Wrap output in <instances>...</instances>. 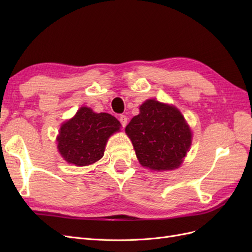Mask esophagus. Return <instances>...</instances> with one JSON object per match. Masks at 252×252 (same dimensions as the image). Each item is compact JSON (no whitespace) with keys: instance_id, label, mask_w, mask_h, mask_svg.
<instances>
[{"instance_id":"obj_1","label":"esophagus","mask_w":252,"mask_h":252,"mask_svg":"<svg viewBox=\"0 0 252 252\" xmlns=\"http://www.w3.org/2000/svg\"><path fill=\"white\" fill-rule=\"evenodd\" d=\"M119 120H120L121 124H122V126H123V127H125L127 125V117L124 116V114H122V116H120Z\"/></svg>"}]
</instances>
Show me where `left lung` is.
Masks as SVG:
<instances>
[{
	"mask_svg": "<svg viewBox=\"0 0 252 252\" xmlns=\"http://www.w3.org/2000/svg\"><path fill=\"white\" fill-rule=\"evenodd\" d=\"M125 131L140 164L155 171L179 168L192 140L181 111L157 100L144 102Z\"/></svg>",
	"mask_w": 252,
	"mask_h": 252,
	"instance_id": "left-lung-1",
	"label": "left lung"
}]
</instances>
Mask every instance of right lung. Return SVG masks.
<instances>
[{
	"label": "right lung",
	"instance_id": "1",
	"mask_svg": "<svg viewBox=\"0 0 252 252\" xmlns=\"http://www.w3.org/2000/svg\"><path fill=\"white\" fill-rule=\"evenodd\" d=\"M121 123L111 114L95 113L84 106L61 126L57 138L59 152L69 164H94L104 156L109 136L119 131Z\"/></svg>",
	"mask_w": 252,
	"mask_h": 252
}]
</instances>
